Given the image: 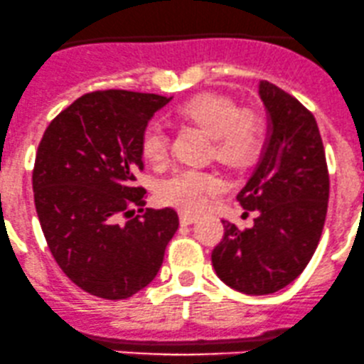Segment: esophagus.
Wrapping results in <instances>:
<instances>
[{
    "label": "esophagus",
    "instance_id": "esophagus-1",
    "mask_svg": "<svg viewBox=\"0 0 364 364\" xmlns=\"http://www.w3.org/2000/svg\"><path fill=\"white\" fill-rule=\"evenodd\" d=\"M181 222L183 225H189V224H194V222H198V217L193 213H187V212H181Z\"/></svg>",
    "mask_w": 364,
    "mask_h": 364
}]
</instances>
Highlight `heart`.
<instances>
[{
    "mask_svg": "<svg viewBox=\"0 0 364 364\" xmlns=\"http://www.w3.org/2000/svg\"><path fill=\"white\" fill-rule=\"evenodd\" d=\"M177 116L196 124L212 136V152L229 168L248 166L264 147L265 124L259 112L240 111L228 97L203 93L177 109ZM142 156L152 165H163L170 152V139L161 123L152 121L140 139ZM222 189V182L212 171L187 168L163 182L161 199L186 212H201L208 199Z\"/></svg>",
    "mask_w": 364,
    "mask_h": 364,
    "instance_id": "heart-1",
    "label": "heart"
}]
</instances>
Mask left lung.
Listing matches in <instances>:
<instances>
[{
	"mask_svg": "<svg viewBox=\"0 0 364 364\" xmlns=\"http://www.w3.org/2000/svg\"><path fill=\"white\" fill-rule=\"evenodd\" d=\"M259 95L269 134L252 177L237 194L255 212L253 228L225 232L213 248L217 276L246 295H267L302 274L318 248L330 196L326 156L318 123L295 97L269 81Z\"/></svg>",
	"mask_w": 364,
	"mask_h": 364,
	"instance_id": "8db88e82",
	"label": "left lung"
}]
</instances>
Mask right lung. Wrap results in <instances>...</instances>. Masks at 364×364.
Instances as JSON below:
<instances>
[{"mask_svg":"<svg viewBox=\"0 0 364 364\" xmlns=\"http://www.w3.org/2000/svg\"><path fill=\"white\" fill-rule=\"evenodd\" d=\"M170 100L99 90L74 100L43 134L33 170L38 218L58 267L90 295L123 300L146 288L177 232V212L144 208L146 189L135 186L140 139Z\"/></svg>","mask_w":364,"mask_h":364,"instance_id":"obj_1","label":"right lung"}]
</instances>
